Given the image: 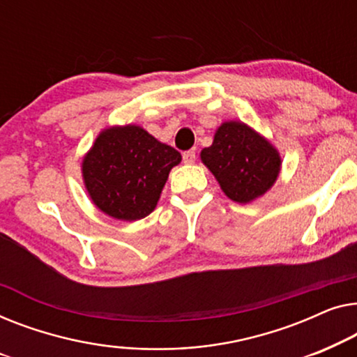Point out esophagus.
Here are the masks:
<instances>
[{"instance_id":"obj_1","label":"esophagus","mask_w":357,"mask_h":357,"mask_svg":"<svg viewBox=\"0 0 357 357\" xmlns=\"http://www.w3.org/2000/svg\"><path fill=\"white\" fill-rule=\"evenodd\" d=\"M183 162L185 165H192L195 162V152H194V150H188V152L183 153Z\"/></svg>"}]
</instances>
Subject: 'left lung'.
Masks as SVG:
<instances>
[{
    "label": "left lung",
    "mask_w": 357,
    "mask_h": 357,
    "mask_svg": "<svg viewBox=\"0 0 357 357\" xmlns=\"http://www.w3.org/2000/svg\"><path fill=\"white\" fill-rule=\"evenodd\" d=\"M228 199L250 204L277 183L281 157L277 147L243 121H225L215 130L213 142L200 152Z\"/></svg>",
    "instance_id": "1"
}]
</instances>
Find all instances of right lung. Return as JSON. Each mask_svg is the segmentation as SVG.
<instances>
[{"instance_id":"1","label":"right lung","mask_w":357,"mask_h":357,"mask_svg":"<svg viewBox=\"0 0 357 357\" xmlns=\"http://www.w3.org/2000/svg\"><path fill=\"white\" fill-rule=\"evenodd\" d=\"M181 153L137 124L103 129L84 155L82 179L95 207L121 222L145 218Z\"/></svg>"}]
</instances>
